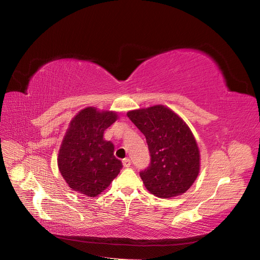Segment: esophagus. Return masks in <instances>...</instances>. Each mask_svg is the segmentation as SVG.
Returning <instances> with one entry per match:
<instances>
[{"label": "esophagus", "mask_w": 260, "mask_h": 260, "mask_svg": "<svg viewBox=\"0 0 260 260\" xmlns=\"http://www.w3.org/2000/svg\"><path fill=\"white\" fill-rule=\"evenodd\" d=\"M122 163H123V166L126 167V169H128V167H131V165H132V162H131V160H129L128 157L124 158V160L122 161Z\"/></svg>", "instance_id": "obj_1"}]
</instances>
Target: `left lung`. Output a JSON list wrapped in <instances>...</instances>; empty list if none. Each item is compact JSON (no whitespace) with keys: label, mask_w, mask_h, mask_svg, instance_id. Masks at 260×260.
Returning <instances> with one entry per match:
<instances>
[{"label":"left lung","mask_w":260,"mask_h":260,"mask_svg":"<svg viewBox=\"0 0 260 260\" xmlns=\"http://www.w3.org/2000/svg\"><path fill=\"white\" fill-rule=\"evenodd\" d=\"M144 134L151 161L139 175L157 198L180 196L192 186L200 171V152L190 128L171 109L154 106L127 113Z\"/></svg>","instance_id":"left-lung-1"}]
</instances>
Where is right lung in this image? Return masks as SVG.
Masks as SVG:
<instances>
[{
    "label": "right lung",
    "mask_w": 260,
    "mask_h": 260,
    "mask_svg": "<svg viewBox=\"0 0 260 260\" xmlns=\"http://www.w3.org/2000/svg\"><path fill=\"white\" fill-rule=\"evenodd\" d=\"M114 112L86 108L74 116L58 154V167L69 187L86 197H96L119 175L122 163L104 132L116 120Z\"/></svg>",
    "instance_id": "obj_1"
}]
</instances>
